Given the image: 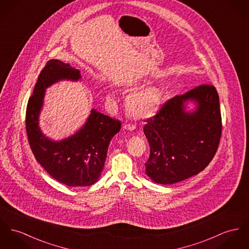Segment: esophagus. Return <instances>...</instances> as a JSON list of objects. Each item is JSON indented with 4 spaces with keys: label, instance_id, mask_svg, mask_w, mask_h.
<instances>
[{
    "label": "esophagus",
    "instance_id": "esophagus-1",
    "mask_svg": "<svg viewBox=\"0 0 249 249\" xmlns=\"http://www.w3.org/2000/svg\"><path fill=\"white\" fill-rule=\"evenodd\" d=\"M123 128H124L125 130H127V131H134V129H135V126L132 125V124H125V125L123 126Z\"/></svg>",
    "mask_w": 249,
    "mask_h": 249
}]
</instances>
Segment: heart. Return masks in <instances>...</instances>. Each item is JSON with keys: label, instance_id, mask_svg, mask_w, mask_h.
Returning <instances> with one entry per match:
<instances>
[{"label": "heart", "instance_id": "heart-1", "mask_svg": "<svg viewBox=\"0 0 249 249\" xmlns=\"http://www.w3.org/2000/svg\"><path fill=\"white\" fill-rule=\"evenodd\" d=\"M130 91L135 90L139 87L137 82L128 83ZM108 99L110 101L115 100V96L112 93L108 94ZM163 99L162 92L155 86L146 87L137 91H134L127 98V109L131 115L138 118H146L154 115Z\"/></svg>", "mask_w": 249, "mask_h": 249}]
</instances>
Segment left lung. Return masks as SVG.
I'll return each instance as SVG.
<instances>
[{
  "mask_svg": "<svg viewBox=\"0 0 249 249\" xmlns=\"http://www.w3.org/2000/svg\"><path fill=\"white\" fill-rule=\"evenodd\" d=\"M192 101L196 109L185 110ZM151 153L146 174L158 184H174L204 171L217 152L222 117L215 87L203 84L161 107L144 126Z\"/></svg>",
  "mask_w": 249,
  "mask_h": 249,
  "instance_id": "left-lung-1",
  "label": "left lung"
}]
</instances>
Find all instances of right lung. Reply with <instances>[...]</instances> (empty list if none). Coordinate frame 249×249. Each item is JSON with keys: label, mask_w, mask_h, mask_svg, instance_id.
<instances>
[{"label": "right lung", "mask_w": 249, "mask_h": 249, "mask_svg": "<svg viewBox=\"0 0 249 249\" xmlns=\"http://www.w3.org/2000/svg\"><path fill=\"white\" fill-rule=\"evenodd\" d=\"M80 72L58 59L49 60L41 70L30 96L25 115L26 133L36 160L54 179L69 187L95 184L104 168L111 139L121 123L92 109L85 124L60 141L46 137L38 126L45 89L59 80L77 81Z\"/></svg>", "instance_id": "right-lung-1"}]
</instances>
